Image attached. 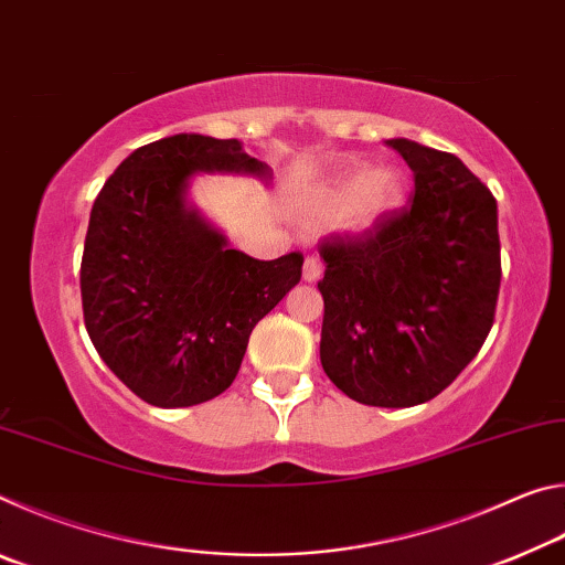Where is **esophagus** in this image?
<instances>
[{"instance_id":"1","label":"esophagus","mask_w":565,"mask_h":565,"mask_svg":"<svg viewBox=\"0 0 565 565\" xmlns=\"http://www.w3.org/2000/svg\"><path fill=\"white\" fill-rule=\"evenodd\" d=\"M321 271H323V266H321V259L319 256H306V262H303V281H319L321 279Z\"/></svg>"}]
</instances>
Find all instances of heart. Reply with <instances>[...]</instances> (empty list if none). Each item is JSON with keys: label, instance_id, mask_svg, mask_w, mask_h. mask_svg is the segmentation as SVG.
I'll use <instances>...</instances> for the list:
<instances>
[{"label": "heart", "instance_id": "heart-1", "mask_svg": "<svg viewBox=\"0 0 565 565\" xmlns=\"http://www.w3.org/2000/svg\"><path fill=\"white\" fill-rule=\"evenodd\" d=\"M404 204L406 181L396 169L349 164L311 191L303 214L309 222L333 218L341 234L363 238L381 232Z\"/></svg>", "mask_w": 565, "mask_h": 565}]
</instances>
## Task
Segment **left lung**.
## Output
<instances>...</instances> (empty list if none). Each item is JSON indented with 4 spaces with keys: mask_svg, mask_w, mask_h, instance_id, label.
<instances>
[{
    "mask_svg": "<svg viewBox=\"0 0 565 565\" xmlns=\"http://www.w3.org/2000/svg\"><path fill=\"white\" fill-rule=\"evenodd\" d=\"M386 145L414 171V196L376 234L323 238L321 366L359 404L406 408L441 394L489 337L499 209L458 157Z\"/></svg>",
    "mask_w": 565,
    "mask_h": 565,
    "instance_id": "8db88e82",
    "label": "left lung"
}]
</instances>
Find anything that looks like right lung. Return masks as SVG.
Segmentation results:
<instances>
[{
    "label": "right lung",
    "mask_w": 565,
    "mask_h": 565,
    "mask_svg": "<svg viewBox=\"0 0 565 565\" xmlns=\"http://www.w3.org/2000/svg\"><path fill=\"white\" fill-rule=\"evenodd\" d=\"M196 174L271 179L238 139L174 134L121 161L92 206L82 306L102 361L141 401L196 406L232 386L256 323L301 279L303 256L259 262L189 204Z\"/></svg>",
    "instance_id": "1"
}]
</instances>
